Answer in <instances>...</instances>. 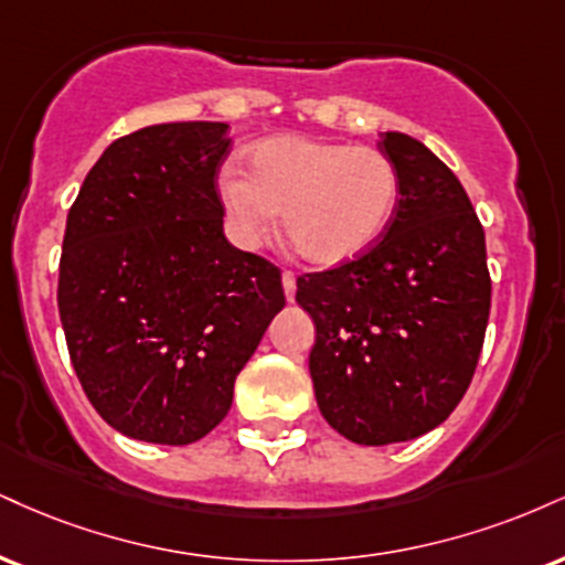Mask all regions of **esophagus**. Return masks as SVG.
<instances>
[{"instance_id":"1","label":"esophagus","mask_w":565,"mask_h":565,"mask_svg":"<svg viewBox=\"0 0 565 565\" xmlns=\"http://www.w3.org/2000/svg\"><path fill=\"white\" fill-rule=\"evenodd\" d=\"M281 284H284V295H287V302H295V291H297L295 274H291V270H284Z\"/></svg>"}]
</instances>
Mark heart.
<instances>
[{
	"label": "heart",
	"mask_w": 565,
	"mask_h": 565,
	"mask_svg": "<svg viewBox=\"0 0 565 565\" xmlns=\"http://www.w3.org/2000/svg\"><path fill=\"white\" fill-rule=\"evenodd\" d=\"M247 166L249 175L228 168L217 179L228 234L244 249L260 247L281 213L291 247L331 268L369 253L397 213L399 173L376 147L276 136L249 149Z\"/></svg>",
	"instance_id": "heart-1"
}]
</instances>
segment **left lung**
<instances>
[{"mask_svg": "<svg viewBox=\"0 0 565 565\" xmlns=\"http://www.w3.org/2000/svg\"><path fill=\"white\" fill-rule=\"evenodd\" d=\"M379 149L399 173L384 239L297 278V302L316 323L321 416L373 447L416 439L450 416L477 371L492 300L484 228L455 173L407 134H382Z\"/></svg>", "mask_w": 565, "mask_h": 565, "instance_id": "obj_1", "label": "left lung"}]
</instances>
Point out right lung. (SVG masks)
Returning a JSON list of instances; mask_svg holds the SVG:
<instances>
[{
	"mask_svg": "<svg viewBox=\"0 0 565 565\" xmlns=\"http://www.w3.org/2000/svg\"><path fill=\"white\" fill-rule=\"evenodd\" d=\"M228 124H160L113 141L67 213L57 308L88 403L115 431L192 445L284 308L276 265L223 234Z\"/></svg>",
	"mask_w": 565,
	"mask_h": 565,
	"instance_id": "add662e5",
	"label": "right lung"
}]
</instances>
